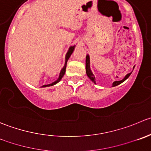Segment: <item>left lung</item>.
Instances as JSON below:
<instances>
[{
  "instance_id": "8db88e82",
  "label": "left lung",
  "mask_w": 151,
  "mask_h": 151,
  "mask_svg": "<svg viewBox=\"0 0 151 151\" xmlns=\"http://www.w3.org/2000/svg\"><path fill=\"white\" fill-rule=\"evenodd\" d=\"M86 74H87V76L89 77V79H90L91 80L93 83H96V81H95V77L94 75L93 74V73H92L91 70L90 68V58H89V55H86ZM131 74V72L129 73V74H127L126 76H125V77H124L123 79H122V80H119V81H115L112 84V86L113 87H114V86H118V85L121 84L122 83H123L125 80H126L129 77V76Z\"/></svg>"
}]
</instances>
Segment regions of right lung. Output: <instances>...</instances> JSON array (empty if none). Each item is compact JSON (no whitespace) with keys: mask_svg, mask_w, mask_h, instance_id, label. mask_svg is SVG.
I'll return each instance as SVG.
<instances>
[{"mask_svg":"<svg viewBox=\"0 0 151 151\" xmlns=\"http://www.w3.org/2000/svg\"><path fill=\"white\" fill-rule=\"evenodd\" d=\"M74 48H75V46H71V47L69 48V49H68V52H67L66 55H65V65H64L63 68L61 69L60 71V76L59 77H58V80H56V81L53 82L52 83H51V84H49V85H44V86H43L42 87H48V86H54V85L57 84L58 83H59L60 81L61 80V79H62V77H63L64 74H65V69H66V64H67V61H68V60L69 59L70 56H71V54L73 53V52H74Z\"/></svg>","mask_w":151,"mask_h":151,"instance_id":"obj_1","label":"right lung"}]
</instances>
